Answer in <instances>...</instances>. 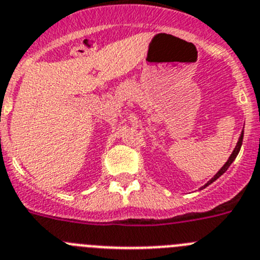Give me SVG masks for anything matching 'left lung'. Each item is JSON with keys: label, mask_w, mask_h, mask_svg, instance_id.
Instances as JSON below:
<instances>
[{"label": "left lung", "mask_w": 260, "mask_h": 260, "mask_svg": "<svg viewBox=\"0 0 260 260\" xmlns=\"http://www.w3.org/2000/svg\"><path fill=\"white\" fill-rule=\"evenodd\" d=\"M242 139H244V132H242V133H241V135H240L239 142H237V144H236V147H235V149H233L232 154H231V156H230V158H228L227 162L224 164V166H223V168L220 169V170H219L218 173L215 174V175H214V178H211V179L209 180V182L206 183V184H205L204 187H201V189H202V188H205V187H208V185H209V184H211V183H213V182H215V180L218 179V178L220 177V175H223V174H224L225 171H227V169L230 168L231 164H232L233 161H235V158H236V157H237V154H239L240 149H241V146H242Z\"/></svg>", "instance_id": "1"}]
</instances>
